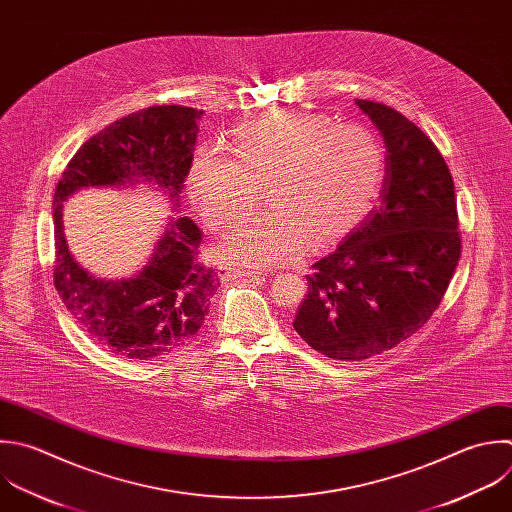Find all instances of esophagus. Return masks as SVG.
<instances>
[{
	"instance_id": "esophagus-1",
	"label": "esophagus",
	"mask_w": 512,
	"mask_h": 512,
	"mask_svg": "<svg viewBox=\"0 0 512 512\" xmlns=\"http://www.w3.org/2000/svg\"><path fill=\"white\" fill-rule=\"evenodd\" d=\"M218 276L222 280H228V278H240V276H248V278H260L262 274L256 272V270H242V268H236L232 264H220L218 266Z\"/></svg>"
}]
</instances>
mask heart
Segmentation results:
<instances>
[{
  "label": "heart",
  "instance_id": "1",
  "mask_svg": "<svg viewBox=\"0 0 512 512\" xmlns=\"http://www.w3.org/2000/svg\"><path fill=\"white\" fill-rule=\"evenodd\" d=\"M386 154L374 132L334 124L306 110H272L238 124L230 154L200 146L188 166L190 200L212 230L236 226L258 204L268 210L242 222L220 256L244 266H272L306 244H326L354 228L374 206Z\"/></svg>",
  "mask_w": 512,
  "mask_h": 512
}]
</instances>
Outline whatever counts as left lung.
Segmentation results:
<instances>
[{
    "mask_svg": "<svg viewBox=\"0 0 512 512\" xmlns=\"http://www.w3.org/2000/svg\"><path fill=\"white\" fill-rule=\"evenodd\" d=\"M380 130V206L312 266L294 330L334 360L382 354L422 328L460 258L450 170L432 140L390 106L356 100Z\"/></svg>",
    "mask_w": 512,
    "mask_h": 512,
    "instance_id": "left-lung-1",
    "label": "left lung"
}]
</instances>
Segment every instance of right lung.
<instances>
[{"instance_id": "right-lung-1", "label": "right lung", "mask_w": 512, "mask_h": 512, "mask_svg": "<svg viewBox=\"0 0 512 512\" xmlns=\"http://www.w3.org/2000/svg\"><path fill=\"white\" fill-rule=\"evenodd\" d=\"M204 110L152 106L116 120L68 162L54 194L56 290L88 336L110 352L150 360L188 344L208 314L218 274L200 262L202 232L172 218L150 262L128 280L92 276L70 254L64 202L88 186L152 182L178 206Z\"/></svg>"}]
</instances>
